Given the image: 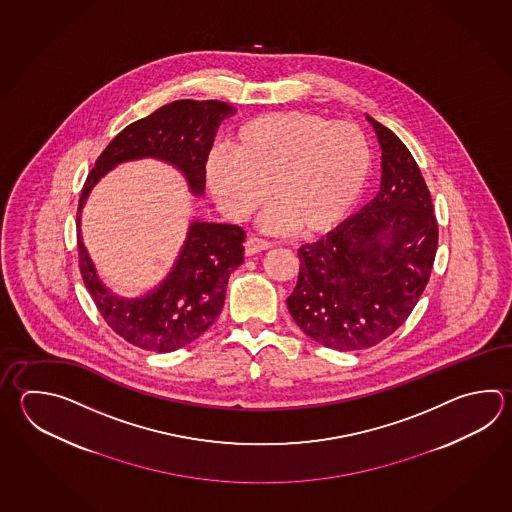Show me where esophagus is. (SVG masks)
Listing matches in <instances>:
<instances>
[{"mask_svg":"<svg viewBox=\"0 0 512 512\" xmlns=\"http://www.w3.org/2000/svg\"><path fill=\"white\" fill-rule=\"evenodd\" d=\"M268 248H272V242L257 237V235H251L250 239L246 240V253L248 255H255L259 251L268 250Z\"/></svg>","mask_w":512,"mask_h":512,"instance_id":"obj_1","label":"esophagus"}]
</instances>
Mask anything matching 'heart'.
<instances>
[{
	"instance_id": "obj_1",
	"label": "heart",
	"mask_w": 512,
	"mask_h": 512,
	"mask_svg": "<svg viewBox=\"0 0 512 512\" xmlns=\"http://www.w3.org/2000/svg\"><path fill=\"white\" fill-rule=\"evenodd\" d=\"M370 167L368 140L354 122L288 111L244 122L231 136L230 151L209 155L206 178L231 219H248L268 188L270 226L315 235L352 213Z\"/></svg>"
}]
</instances>
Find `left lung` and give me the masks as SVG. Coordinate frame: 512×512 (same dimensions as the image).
<instances>
[{
    "instance_id": "1",
    "label": "left lung",
    "mask_w": 512,
    "mask_h": 512,
    "mask_svg": "<svg viewBox=\"0 0 512 512\" xmlns=\"http://www.w3.org/2000/svg\"><path fill=\"white\" fill-rule=\"evenodd\" d=\"M366 120L381 146V189L326 237L299 248V277L286 299L304 334L339 352L376 346L407 321L438 250L416 160L388 127Z\"/></svg>"
}]
</instances>
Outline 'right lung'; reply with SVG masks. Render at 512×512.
I'll return each instance as SVG.
<instances>
[{
    "instance_id": "1",
    "label": "right lung",
    "mask_w": 512,
    "mask_h": 512,
    "mask_svg": "<svg viewBox=\"0 0 512 512\" xmlns=\"http://www.w3.org/2000/svg\"><path fill=\"white\" fill-rule=\"evenodd\" d=\"M235 107L219 100H177L136 120L109 142L85 180L78 204V257L85 288L105 323L127 343L158 354L193 343L217 321L231 273L244 262L246 233L235 224L193 220L173 270L155 290L124 299L105 288L80 230V217L94 184L116 164L158 158L177 167L195 195L206 188V160L220 122Z\"/></svg>"
}]
</instances>
